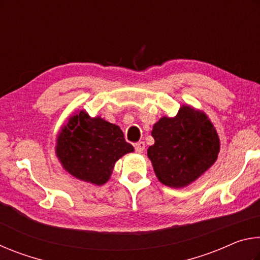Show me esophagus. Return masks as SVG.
Wrapping results in <instances>:
<instances>
[{"instance_id":"esophagus-1","label":"esophagus","mask_w":260,"mask_h":260,"mask_svg":"<svg viewBox=\"0 0 260 260\" xmlns=\"http://www.w3.org/2000/svg\"><path fill=\"white\" fill-rule=\"evenodd\" d=\"M134 148H135L136 152L141 153V152H143L144 149H146V144H144V142H142V141H140V142L134 144Z\"/></svg>"}]
</instances>
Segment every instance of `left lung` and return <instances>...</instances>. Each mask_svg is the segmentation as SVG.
Masks as SVG:
<instances>
[{
  "label": "left lung",
  "mask_w": 260,
  "mask_h": 260,
  "mask_svg": "<svg viewBox=\"0 0 260 260\" xmlns=\"http://www.w3.org/2000/svg\"><path fill=\"white\" fill-rule=\"evenodd\" d=\"M155 144L148 149L158 180L169 187H184L213 165L219 138L208 117L190 107L177 117H162L151 132Z\"/></svg>",
  "instance_id": "left-lung-1"
}]
</instances>
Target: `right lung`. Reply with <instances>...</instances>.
<instances>
[{
	"label": "right lung",
	"instance_id": "1",
	"mask_svg": "<svg viewBox=\"0 0 260 260\" xmlns=\"http://www.w3.org/2000/svg\"><path fill=\"white\" fill-rule=\"evenodd\" d=\"M134 148L119 126L80 111L70 118L57 139L56 152L73 177L94 184L105 183L116 161Z\"/></svg>",
	"mask_w": 260,
	"mask_h": 260
}]
</instances>
